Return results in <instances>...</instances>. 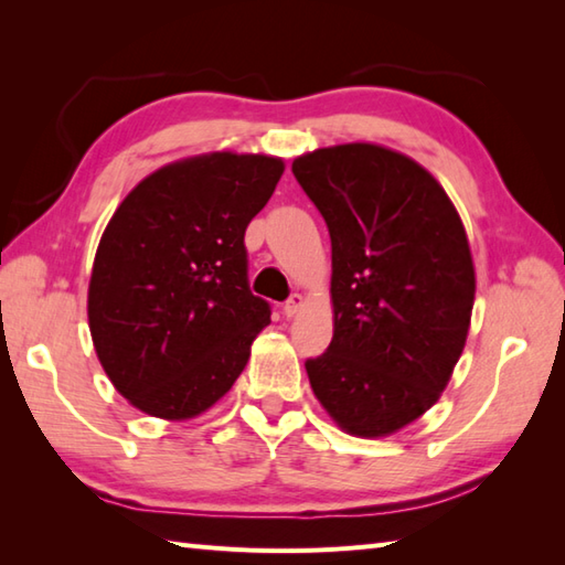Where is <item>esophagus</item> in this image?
Masks as SVG:
<instances>
[{
    "label": "esophagus",
    "mask_w": 565,
    "mask_h": 565,
    "mask_svg": "<svg viewBox=\"0 0 565 565\" xmlns=\"http://www.w3.org/2000/svg\"><path fill=\"white\" fill-rule=\"evenodd\" d=\"M301 308H303V296H301V294H294V296L289 298V301H286V303L281 306L286 318H294Z\"/></svg>",
    "instance_id": "obj_1"
}]
</instances>
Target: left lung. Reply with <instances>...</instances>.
<instances>
[{"label":"left lung","instance_id":"8db88e82","mask_svg":"<svg viewBox=\"0 0 565 565\" xmlns=\"http://www.w3.org/2000/svg\"><path fill=\"white\" fill-rule=\"evenodd\" d=\"M294 177L328 223L332 342L306 371L354 437L411 425L463 352L476 271L463 223L425 167L371 142L320 148Z\"/></svg>","mask_w":565,"mask_h":565}]
</instances>
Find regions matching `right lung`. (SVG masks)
<instances>
[{"mask_svg":"<svg viewBox=\"0 0 565 565\" xmlns=\"http://www.w3.org/2000/svg\"><path fill=\"white\" fill-rule=\"evenodd\" d=\"M281 174L267 154H199L152 172L116 209L87 313L106 376L138 411L196 417L243 374L271 316L249 291L245 231Z\"/></svg>","mask_w":565,"mask_h":565,"instance_id":"add662e5","label":"right lung"}]
</instances>
